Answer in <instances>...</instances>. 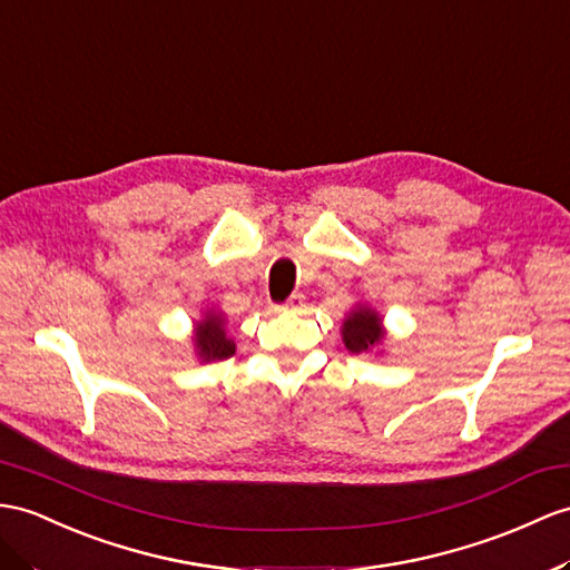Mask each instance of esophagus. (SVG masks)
Here are the masks:
<instances>
[{
    "label": "esophagus",
    "mask_w": 570,
    "mask_h": 570,
    "mask_svg": "<svg viewBox=\"0 0 570 570\" xmlns=\"http://www.w3.org/2000/svg\"><path fill=\"white\" fill-rule=\"evenodd\" d=\"M302 304H304V297L302 295H295V297H289L283 307H275V312H297V309H302Z\"/></svg>",
    "instance_id": "esophagus-1"
}]
</instances>
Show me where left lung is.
Segmentation results:
<instances>
[{
	"label": "left lung",
	"instance_id": "1",
	"mask_svg": "<svg viewBox=\"0 0 570 570\" xmlns=\"http://www.w3.org/2000/svg\"><path fill=\"white\" fill-rule=\"evenodd\" d=\"M341 338L351 353H382L386 341V328L382 314L372 309L367 302H357L355 307L345 314L341 326Z\"/></svg>",
	"mask_w": 570,
	"mask_h": 570
}]
</instances>
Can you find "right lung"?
<instances>
[{"label": "right lung", "mask_w": 570, "mask_h": 570, "mask_svg": "<svg viewBox=\"0 0 570 570\" xmlns=\"http://www.w3.org/2000/svg\"><path fill=\"white\" fill-rule=\"evenodd\" d=\"M193 353L200 363L227 360L237 353V343L227 333V316L219 309H205L198 322H193Z\"/></svg>", "instance_id": "1"}]
</instances>
